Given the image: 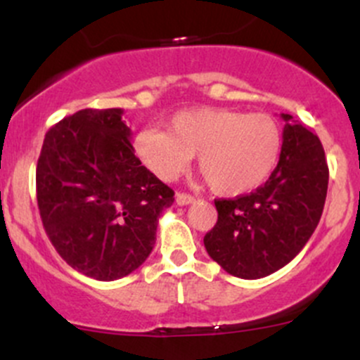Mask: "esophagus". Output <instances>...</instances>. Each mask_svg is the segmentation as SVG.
I'll use <instances>...</instances> for the list:
<instances>
[{
	"instance_id": "obj_1",
	"label": "esophagus",
	"mask_w": 360,
	"mask_h": 360,
	"mask_svg": "<svg viewBox=\"0 0 360 360\" xmlns=\"http://www.w3.org/2000/svg\"><path fill=\"white\" fill-rule=\"evenodd\" d=\"M195 202V198L191 197V195H188V193H177L176 195V203L177 205H190V203H193Z\"/></svg>"
}]
</instances>
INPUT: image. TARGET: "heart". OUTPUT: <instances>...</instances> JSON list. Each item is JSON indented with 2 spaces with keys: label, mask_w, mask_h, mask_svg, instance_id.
I'll return each mask as SVG.
<instances>
[{
  "label": "heart",
  "mask_w": 360,
  "mask_h": 360,
  "mask_svg": "<svg viewBox=\"0 0 360 360\" xmlns=\"http://www.w3.org/2000/svg\"><path fill=\"white\" fill-rule=\"evenodd\" d=\"M282 134L263 112L245 115L226 108H193L169 120V132L144 127L134 151L162 181H174L198 155V169L219 195H242L259 188L277 167Z\"/></svg>",
  "instance_id": "obj_1"
}]
</instances>
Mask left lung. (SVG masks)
Masks as SVG:
<instances>
[{
  "label": "left lung",
  "instance_id": "8db88e82",
  "mask_svg": "<svg viewBox=\"0 0 360 360\" xmlns=\"http://www.w3.org/2000/svg\"><path fill=\"white\" fill-rule=\"evenodd\" d=\"M278 163L263 186L216 200L217 223L203 237L209 256L238 278H263L292 261L321 221L329 169L321 139L282 112Z\"/></svg>",
  "mask_w": 360,
  "mask_h": 360
}]
</instances>
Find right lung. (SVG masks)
Masks as SVG:
<instances>
[{"label": "right lung", "mask_w": 360, "mask_h": 360, "mask_svg": "<svg viewBox=\"0 0 360 360\" xmlns=\"http://www.w3.org/2000/svg\"><path fill=\"white\" fill-rule=\"evenodd\" d=\"M123 110H82L46 132L36 167L43 228L71 268L118 281L141 266L174 191L134 153Z\"/></svg>", "instance_id": "obj_1"}]
</instances>
